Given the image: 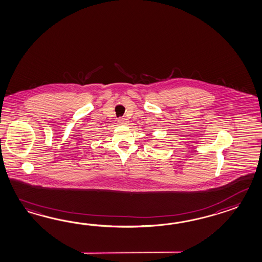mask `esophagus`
Listing matches in <instances>:
<instances>
[{
	"label": "esophagus",
	"instance_id": "obj_1",
	"mask_svg": "<svg viewBox=\"0 0 262 262\" xmlns=\"http://www.w3.org/2000/svg\"><path fill=\"white\" fill-rule=\"evenodd\" d=\"M118 122L120 123V124H124V123H127L128 121L126 118H119V120H118Z\"/></svg>",
	"mask_w": 262,
	"mask_h": 262
}]
</instances>
